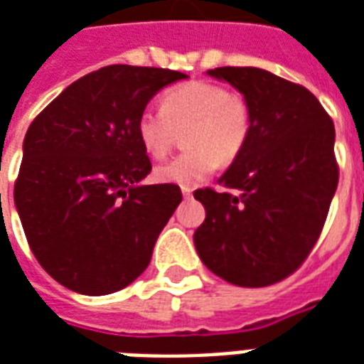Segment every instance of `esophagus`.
<instances>
[{
    "instance_id": "34e87169",
    "label": "esophagus",
    "mask_w": 364,
    "mask_h": 364,
    "mask_svg": "<svg viewBox=\"0 0 364 364\" xmlns=\"http://www.w3.org/2000/svg\"><path fill=\"white\" fill-rule=\"evenodd\" d=\"M181 193L185 198H191V196H193V189H191V187H181Z\"/></svg>"
}]
</instances>
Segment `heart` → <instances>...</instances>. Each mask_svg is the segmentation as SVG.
<instances>
[{"instance_id":"heart-1","label":"heart","mask_w":364,"mask_h":364,"mask_svg":"<svg viewBox=\"0 0 364 364\" xmlns=\"http://www.w3.org/2000/svg\"><path fill=\"white\" fill-rule=\"evenodd\" d=\"M189 127V150L158 166L160 183L191 187L214 173L220 164L241 154L252 127V112L241 94L208 80H191L166 92L161 106H146L136 119L142 148L152 158H164L173 146L177 129Z\"/></svg>"}]
</instances>
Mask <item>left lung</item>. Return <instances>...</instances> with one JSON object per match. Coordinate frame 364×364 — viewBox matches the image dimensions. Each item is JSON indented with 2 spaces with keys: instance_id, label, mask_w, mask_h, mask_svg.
<instances>
[{
  "instance_id": "8db88e82",
  "label": "left lung",
  "mask_w": 364,
  "mask_h": 364,
  "mask_svg": "<svg viewBox=\"0 0 364 364\" xmlns=\"http://www.w3.org/2000/svg\"><path fill=\"white\" fill-rule=\"evenodd\" d=\"M208 75L243 94L252 127L220 177L225 191H195L206 210L196 252L233 285L278 284L311 255L338 189L333 121L311 90L264 69L218 67Z\"/></svg>"
}]
</instances>
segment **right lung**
I'll use <instances>...</instances> for the list:
<instances>
[{
	"instance_id": "1",
	"label": "right lung",
	"mask_w": 364,
	"mask_h": 364,
	"mask_svg": "<svg viewBox=\"0 0 364 364\" xmlns=\"http://www.w3.org/2000/svg\"><path fill=\"white\" fill-rule=\"evenodd\" d=\"M181 79L158 67H102L67 86L26 131L15 206L32 255L67 289L115 293L150 264L183 195L171 183L141 185L152 164L136 119Z\"/></svg>"
}]
</instances>
